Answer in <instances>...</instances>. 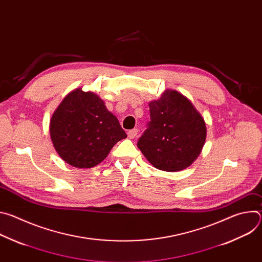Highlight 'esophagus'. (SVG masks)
<instances>
[{
  "label": "esophagus",
  "instance_id": "1",
  "mask_svg": "<svg viewBox=\"0 0 262 262\" xmlns=\"http://www.w3.org/2000/svg\"><path fill=\"white\" fill-rule=\"evenodd\" d=\"M137 135H138V129H137V128H134V129H130V130L127 132V137H128L129 139L136 138Z\"/></svg>",
  "mask_w": 262,
  "mask_h": 262
}]
</instances>
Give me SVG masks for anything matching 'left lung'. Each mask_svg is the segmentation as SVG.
<instances>
[{"label": "left lung", "instance_id": "left-lung-1", "mask_svg": "<svg viewBox=\"0 0 262 262\" xmlns=\"http://www.w3.org/2000/svg\"><path fill=\"white\" fill-rule=\"evenodd\" d=\"M149 108L150 121L137 144L144 157L167 172L190 167L205 143L204 118L188 97L171 89L149 102Z\"/></svg>", "mask_w": 262, "mask_h": 262}]
</instances>
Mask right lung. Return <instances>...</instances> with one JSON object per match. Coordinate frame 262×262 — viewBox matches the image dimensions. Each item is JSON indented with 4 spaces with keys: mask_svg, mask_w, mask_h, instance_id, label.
Instances as JSON below:
<instances>
[{
    "mask_svg": "<svg viewBox=\"0 0 262 262\" xmlns=\"http://www.w3.org/2000/svg\"><path fill=\"white\" fill-rule=\"evenodd\" d=\"M50 136L59 157L79 169L98 165L118 141L127 137L104 101L81 88L67 94L54 112Z\"/></svg>",
    "mask_w": 262,
    "mask_h": 262,
    "instance_id": "1",
    "label": "right lung"
}]
</instances>
